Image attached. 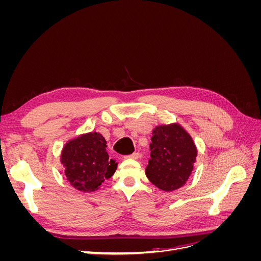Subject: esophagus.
Wrapping results in <instances>:
<instances>
[{"mask_svg": "<svg viewBox=\"0 0 261 261\" xmlns=\"http://www.w3.org/2000/svg\"><path fill=\"white\" fill-rule=\"evenodd\" d=\"M140 156V154L138 152H134L132 154H128V155H125L126 159H138V158Z\"/></svg>", "mask_w": 261, "mask_h": 261, "instance_id": "1", "label": "esophagus"}]
</instances>
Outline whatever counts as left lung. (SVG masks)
I'll return each mask as SVG.
<instances>
[{
    "label": "left lung",
    "instance_id": "obj_1",
    "mask_svg": "<svg viewBox=\"0 0 261 261\" xmlns=\"http://www.w3.org/2000/svg\"><path fill=\"white\" fill-rule=\"evenodd\" d=\"M146 175L165 192L183 186L194 169L197 149L192 137L177 124L156 126L152 132Z\"/></svg>",
    "mask_w": 261,
    "mask_h": 261
}]
</instances>
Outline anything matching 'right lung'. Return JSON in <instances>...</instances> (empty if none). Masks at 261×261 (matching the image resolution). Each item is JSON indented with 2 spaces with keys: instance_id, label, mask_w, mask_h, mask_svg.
Segmentation results:
<instances>
[{
  "instance_id": "obj_1",
  "label": "right lung",
  "mask_w": 261,
  "mask_h": 261,
  "mask_svg": "<svg viewBox=\"0 0 261 261\" xmlns=\"http://www.w3.org/2000/svg\"><path fill=\"white\" fill-rule=\"evenodd\" d=\"M106 148V139L96 132L69 140L63 148L61 162L65 175L78 191H97L102 181L114 174L117 163L110 159Z\"/></svg>"
}]
</instances>
